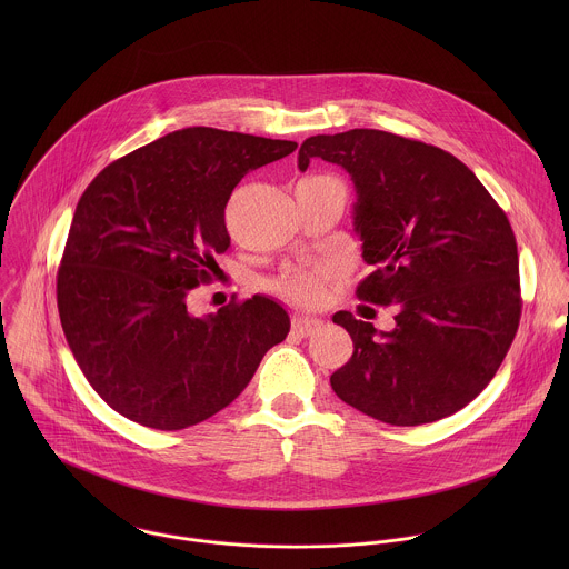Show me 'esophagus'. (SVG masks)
<instances>
[{"instance_id":"obj_1","label":"esophagus","mask_w":569,"mask_h":569,"mask_svg":"<svg viewBox=\"0 0 569 569\" xmlns=\"http://www.w3.org/2000/svg\"><path fill=\"white\" fill-rule=\"evenodd\" d=\"M293 330L298 332V335H302V337H307V335H311V332H316L320 326H322V320L320 318H311V316H296L293 318Z\"/></svg>"}]
</instances>
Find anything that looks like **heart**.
I'll use <instances>...</instances> for the list:
<instances>
[{
    "label": "heart",
    "instance_id": "obj_1",
    "mask_svg": "<svg viewBox=\"0 0 569 569\" xmlns=\"http://www.w3.org/2000/svg\"><path fill=\"white\" fill-rule=\"evenodd\" d=\"M337 273L332 264L289 267L273 280V291L293 305H318L326 293V282Z\"/></svg>",
    "mask_w": 569,
    "mask_h": 569
}]
</instances>
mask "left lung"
Here are the masks:
<instances>
[{"label":"left lung","instance_id":"obj_1","mask_svg":"<svg viewBox=\"0 0 569 569\" xmlns=\"http://www.w3.org/2000/svg\"><path fill=\"white\" fill-rule=\"evenodd\" d=\"M339 163L357 190L355 232L375 271L357 298L397 307L377 332L348 311L332 316L352 357L330 375L348 406L397 427L469 406L501 366L521 318L519 256L506 212L451 153L377 129L313 136L298 153Z\"/></svg>","mask_w":569,"mask_h":569}]
</instances>
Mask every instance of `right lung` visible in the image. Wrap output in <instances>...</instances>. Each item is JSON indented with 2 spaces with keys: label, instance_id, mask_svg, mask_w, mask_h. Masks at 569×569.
<instances>
[{
  "label": "right lung",
  "instance_id": "right-lung-1",
  "mask_svg": "<svg viewBox=\"0 0 569 569\" xmlns=\"http://www.w3.org/2000/svg\"><path fill=\"white\" fill-rule=\"evenodd\" d=\"M289 140L188 127L109 163L84 188L57 273L74 359L100 399L144 427L177 431L230 406L289 332L271 298L197 318L186 298L230 247L226 206L249 170Z\"/></svg>",
  "mask_w": 569,
  "mask_h": 569
}]
</instances>
